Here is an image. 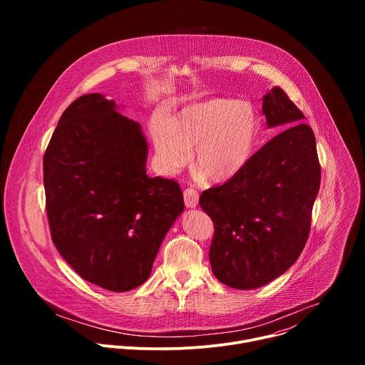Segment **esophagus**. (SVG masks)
I'll return each mask as SVG.
<instances>
[{
    "label": "esophagus",
    "mask_w": 365,
    "mask_h": 365,
    "mask_svg": "<svg viewBox=\"0 0 365 365\" xmlns=\"http://www.w3.org/2000/svg\"><path fill=\"white\" fill-rule=\"evenodd\" d=\"M183 197H185V205L187 207H195L199 202V192L195 190L193 187H187L183 193Z\"/></svg>",
    "instance_id": "esophagus-1"
}]
</instances>
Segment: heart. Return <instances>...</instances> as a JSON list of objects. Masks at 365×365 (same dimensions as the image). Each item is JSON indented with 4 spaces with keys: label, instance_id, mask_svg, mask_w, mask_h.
<instances>
[{
    "label": "heart",
    "instance_id": "1",
    "mask_svg": "<svg viewBox=\"0 0 365 365\" xmlns=\"http://www.w3.org/2000/svg\"><path fill=\"white\" fill-rule=\"evenodd\" d=\"M258 135V117L247 102L212 98L180 110L154 133L160 166L176 173L190 160L192 170L205 180L231 179L248 162Z\"/></svg>",
    "mask_w": 365,
    "mask_h": 365
}]
</instances>
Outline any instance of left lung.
I'll use <instances>...</instances> for the list:
<instances>
[{
	"instance_id": "8db88e82",
	"label": "left lung",
	"mask_w": 365,
	"mask_h": 365,
	"mask_svg": "<svg viewBox=\"0 0 365 365\" xmlns=\"http://www.w3.org/2000/svg\"><path fill=\"white\" fill-rule=\"evenodd\" d=\"M263 113L269 127H289L231 179L199 197L214 222L212 272L221 283L240 290L267 284L296 262L310 232L321 185L315 135L299 123L304 115L294 102L274 88L264 96Z\"/></svg>"
}]
</instances>
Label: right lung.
<instances>
[{
  "label": "right lung",
  "instance_id": "1",
  "mask_svg": "<svg viewBox=\"0 0 365 365\" xmlns=\"http://www.w3.org/2000/svg\"><path fill=\"white\" fill-rule=\"evenodd\" d=\"M145 159L140 124L101 93L71 103L44 151L51 240L82 279L111 292L148 279L185 206L179 183L150 178Z\"/></svg>",
  "mask_w": 365,
  "mask_h": 365
}]
</instances>
